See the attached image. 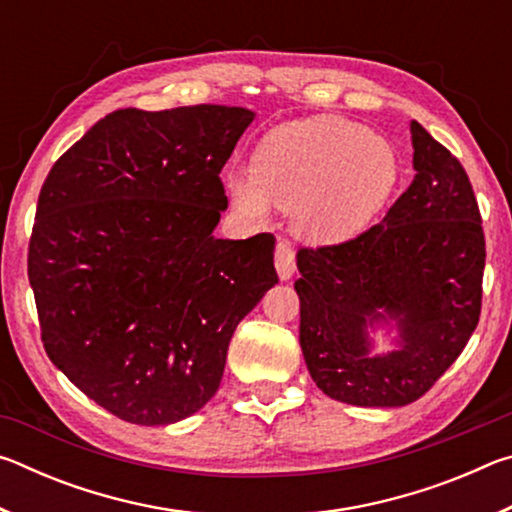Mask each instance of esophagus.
Listing matches in <instances>:
<instances>
[{"instance_id":"esophagus-1","label":"esophagus","mask_w":512,"mask_h":512,"mask_svg":"<svg viewBox=\"0 0 512 512\" xmlns=\"http://www.w3.org/2000/svg\"><path fill=\"white\" fill-rule=\"evenodd\" d=\"M275 268H277V275H280L282 280H289V277L296 273V250H293V246L287 239L277 241Z\"/></svg>"}]
</instances>
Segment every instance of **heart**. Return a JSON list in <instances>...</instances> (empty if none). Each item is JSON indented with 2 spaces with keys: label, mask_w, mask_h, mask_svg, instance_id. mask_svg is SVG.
I'll return each instance as SVG.
<instances>
[{
  "label": "heart",
  "mask_w": 512,
  "mask_h": 512,
  "mask_svg": "<svg viewBox=\"0 0 512 512\" xmlns=\"http://www.w3.org/2000/svg\"><path fill=\"white\" fill-rule=\"evenodd\" d=\"M397 178L391 144L343 117L293 121L268 133L255 169L237 167L225 185L232 205L262 219L271 201L293 207L300 232L345 239L379 210Z\"/></svg>",
  "instance_id": "obj_1"
}]
</instances>
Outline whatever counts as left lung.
<instances>
[{"mask_svg": "<svg viewBox=\"0 0 512 512\" xmlns=\"http://www.w3.org/2000/svg\"><path fill=\"white\" fill-rule=\"evenodd\" d=\"M409 189L384 221L300 248V348L316 386L354 406H406L458 359L479 325L485 237L463 164L411 121ZM393 317L401 350L369 354L367 325Z\"/></svg>", "mask_w": 512, "mask_h": 512, "instance_id": "left-lung-1", "label": "left lung"}]
</instances>
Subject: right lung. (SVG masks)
<instances>
[{
  "label": "right lung",
  "instance_id": "right-lung-1",
  "mask_svg": "<svg viewBox=\"0 0 512 512\" xmlns=\"http://www.w3.org/2000/svg\"><path fill=\"white\" fill-rule=\"evenodd\" d=\"M255 112L115 110L51 167L29 241L47 357L119 420L171 424L219 391L232 334L277 284L275 237L216 239L219 173Z\"/></svg>",
  "mask_w": 512,
  "mask_h": 512
}]
</instances>
